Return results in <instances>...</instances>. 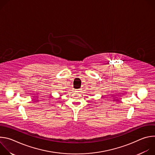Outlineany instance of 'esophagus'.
Here are the masks:
<instances>
[{"mask_svg":"<svg viewBox=\"0 0 155 155\" xmlns=\"http://www.w3.org/2000/svg\"><path fill=\"white\" fill-rule=\"evenodd\" d=\"M80 89H78V90H76L75 91V92H79V91H80Z\"/></svg>","mask_w":155,"mask_h":155,"instance_id":"esophagus-1","label":"esophagus"}]
</instances>
